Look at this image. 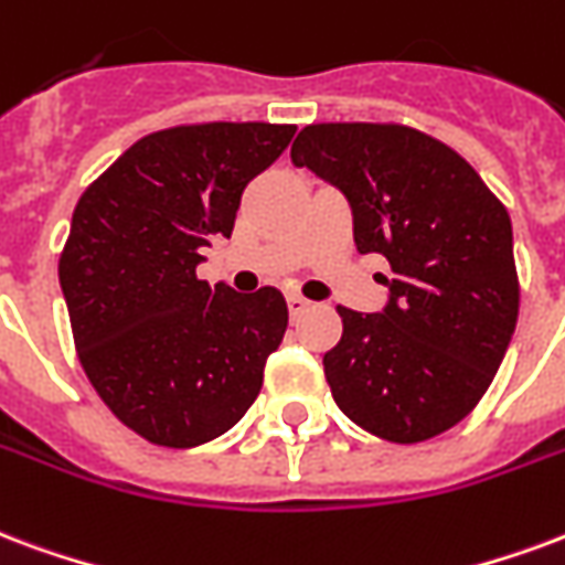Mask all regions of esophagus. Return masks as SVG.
<instances>
[{"mask_svg": "<svg viewBox=\"0 0 565 565\" xmlns=\"http://www.w3.org/2000/svg\"><path fill=\"white\" fill-rule=\"evenodd\" d=\"M308 299H305V296H299V294H290L287 296V308H290V315L294 317H299L305 311V308H308Z\"/></svg>", "mask_w": 565, "mask_h": 565, "instance_id": "obj_1", "label": "esophagus"}]
</instances>
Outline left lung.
<instances>
[{
  "label": "left lung",
  "mask_w": 565,
  "mask_h": 565,
  "mask_svg": "<svg viewBox=\"0 0 565 565\" xmlns=\"http://www.w3.org/2000/svg\"><path fill=\"white\" fill-rule=\"evenodd\" d=\"M290 158L344 194L359 254L392 266L380 315L338 305L344 332L323 356L332 398L388 443L449 431L488 392L515 332L509 212L461 154L407 125H308Z\"/></svg>",
  "instance_id": "1"
}]
</instances>
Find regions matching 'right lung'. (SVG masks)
I'll use <instances>...</instances> for the list:
<instances>
[{
	"instance_id": "add662e5",
	"label": "right lung",
	"mask_w": 565,
	"mask_h": 565,
	"mask_svg": "<svg viewBox=\"0 0 565 565\" xmlns=\"http://www.w3.org/2000/svg\"><path fill=\"white\" fill-rule=\"evenodd\" d=\"M296 125L203 122L125 149L77 200L60 257L74 347L116 419L154 446L230 431L260 395L287 329L275 287L198 278L200 250L233 233L242 191Z\"/></svg>"
}]
</instances>
